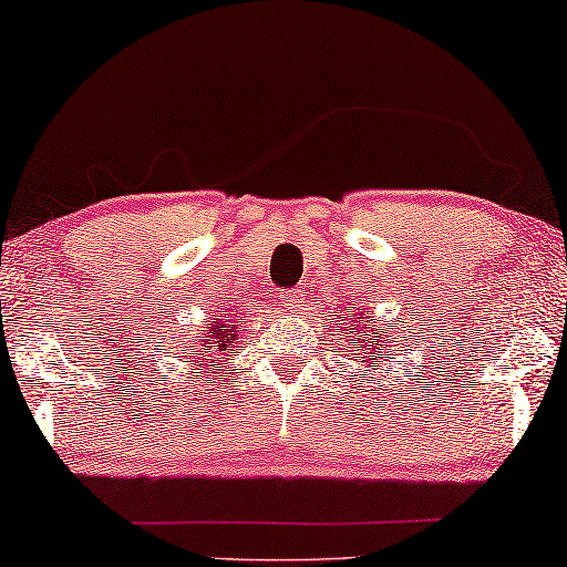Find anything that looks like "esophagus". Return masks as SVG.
<instances>
[{"mask_svg":"<svg viewBox=\"0 0 567 567\" xmlns=\"http://www.w3.org/2000/svg\"><path fill=\"white\" fill-rule=\"evenodd\" d=\"M276 303L281 306V309H286V311H291V313H296V311H301V306H303V291H299V289H291V291H281L278 293V299H276Z\"/></svg>","mask_w":567,"mask_h":567,"instance_id":"obj_1","label":"esophagus"}]
</instances>
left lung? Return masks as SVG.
Instances as JSON below:
<instances>
[{
    "label": "left lung",
    "mask_w": 567,
    "mask_h": 567,
    "mask_svg": "<svg viewBox=\"0 0 567 567\" xmlns=\"http://www.w3.org/2000/svg\"><path fill=\"white\" fill-rule=\"evenodd\" d=\"M341 319V337L349 341V349L357 351V359L367 364V371L371 364H386L392 359L394 341L389 339L386 323H377V319L364 309V306L347 303L339 313ZM389 371V369H386Z\"/></svg>",
    "instance_id": "left-lung-1"
}]
</instances>
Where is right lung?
Masks as SVG:
<instances>
[{"label":"right lung","mask_w":567,"mask_h":567,"mask_svg":"<svg viewBox=\"0 0 567 567\" xmlns=\"http://www.w3.org/2000/svg\"><path fill=\"white\" fill-rule=\"evenodd\" d=\"M238 339L240 333H238V323L234 319L228 317L213 319L200 329L196 341H193V347H185V354L196 361V367L216 369L220 359L236 357ZM193 374H200V371H193Z\"/></svg>","instance_id":"1"}]
</instances>
